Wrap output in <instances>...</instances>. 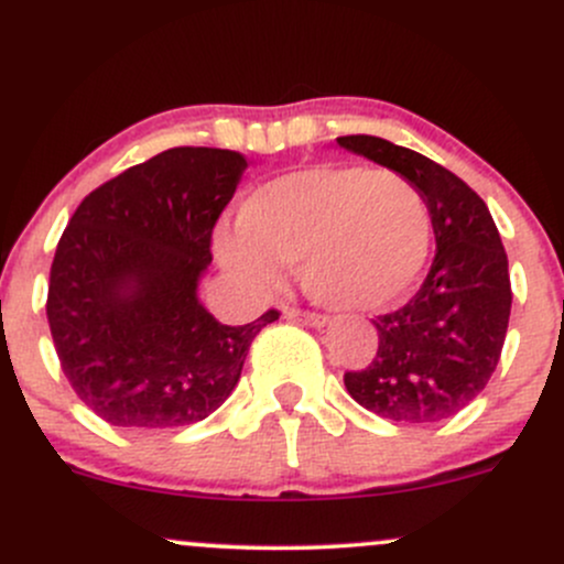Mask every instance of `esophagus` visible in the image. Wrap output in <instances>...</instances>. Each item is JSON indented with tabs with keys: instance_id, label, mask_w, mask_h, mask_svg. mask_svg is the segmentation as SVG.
Returning <instances> with one entry per match:
<instances>
[{
	"instance_id": "1",
	"label": "esophagus",
	"mask_w": 564,
	"mask_h": 564,
	"mask_svg": "<svg viewBox=\"0 0 564 564\" xmlns=\"http://www.w3.org/2000/svg\"><path fill=\"white\" fill-rule=\"evenodd\" d=\"M286 318L292 322H302V324H311V327H324L327 324V316L316 311H302V307H286Z\"/></svg>"
}]
</instances>
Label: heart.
<instances>
[{"label": "heart", "mask_w": 564, "mask_h": 564, "mask_svg": "<svg viewBox=\"0 0 564 564\" xmlns=\"http://www.w3.org/2000/svg\"><path fill=\"white\" fill-rule=\"evenodd\" d=\"M432 218L416 183L394 170L318 164L248 194L237 232L216 237L221 264L267 292L283 264H300L311 297L346 311H378L405 297L422 275Z\"/></svg>", "instance_id": "heart-1"}]
</instances>
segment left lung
Masks as SVG:
<instances>
[{
    "instance_id": "8db88e82",
    "label": "left lung",
    "mask_w": 564,
    "mask_h": 564,
    "mask_svg": "<svg viewBox=\"0 0 564 564\" xmlns=\"http://www.w3.org/2000/svg\"><path fill=\"white\" fill-rule=\"evenodd\" d=\"M337 142L416 183L437 242L422 289L372 318L376 357L343 381L361 408L391 422L452 419L481 394L506 343L513 294L500 232L484 199L422 153L372 134Z\"/></svg>"
}]
</instances>
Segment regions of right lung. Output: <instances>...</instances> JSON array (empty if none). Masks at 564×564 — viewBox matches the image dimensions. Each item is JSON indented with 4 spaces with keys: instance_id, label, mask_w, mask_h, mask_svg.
Segmentation results:
<instances>
[{
    "instance_id": "right-lung-1",
    "label": "right lung",
    "mask_w": 564,
    "mask_h": 564,
    "mask_svg": "<svg viewBox=\"0 0 564 564\" xmlns=\"http://www.w3.org/2000/svg\"><path fill=\"white\" fill-rule=\"evenodd\" d=\"M221 148H170L94 188L69 218L47 283V327L75 394L112 426L210 416L248 346L281 313L227 327L197 300L213 227L246 170Z\"/></svg>"
}]
</instances>
